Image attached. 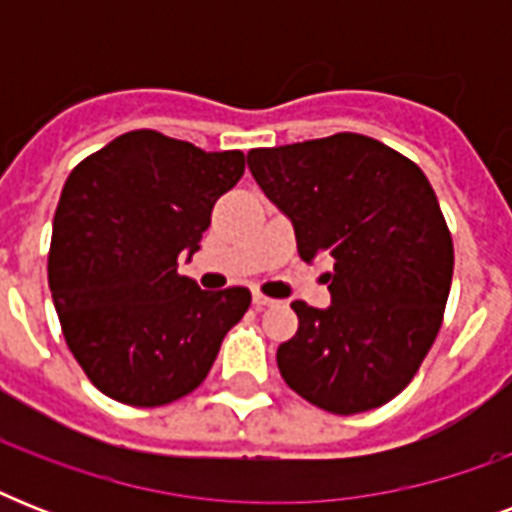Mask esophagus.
Instances as JSON below:
<instances>
[{
    "instance_id": "1",
    "label": "esophagus",
    "mask_w": 512,
    "mask_h": 512,
    "mask_svg": "<svg viewBox=\"0 0 512 512\" xmlns=\"http://www.w3.org/2000/svg\"><path fill=\"white\" fill-rule=\"evenodd\" d=\"M252 303H255V308H268V305H273L276 300L268 295H263V292H255V295H252Z\"/></svg>"
}]
</instances>
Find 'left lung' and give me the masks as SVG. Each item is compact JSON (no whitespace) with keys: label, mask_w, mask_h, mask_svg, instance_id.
<instances>
[{"label":"left lung","mask_w":512,"mask_h":512,"mask_svg":"<svg viewBox=\"0 0 512 512\" xmlns=\"http://www.w3.org/2000/svg\"><path fill=\"white\" fill-rule=\"evenodd\" d=\"M247 164L295 225L300 257H332V305L292 303L300 327L279 345L281 377L324 412L388 404L428 356L452 287V233L433 185L356 132L252 148Z\"/></svg>","instance_id":"8db88e82"}]
</instances>
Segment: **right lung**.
<instances>
[{"mask_svg": "<svg viewBox=\"0 0 512 512\" xmlns=\"http://www.w3.org/2000/svg\"><path fill=\"white\" fill-rule=\"evenodd\" d=\"M241 175V151L207 154L156 130L124 132L68 175L47 279L68 350L108 398L164 406L188 396L247 313V287L207 292L177 273Z\"/></svg>", "mask_w": 512, "mask_h": 512, "instance_id": "obj_1", "label": "right lung"}]
</instances>
